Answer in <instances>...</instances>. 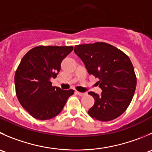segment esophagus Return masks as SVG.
<instances>
[{"mask_svg": "<svg viewBox=\"0 0 152 152\" xmlns=\"http://www.w3.org/2000/svg\"><path fill=\"white\" fill-rule=\"evenodd\" d=\"M76 93L78 94V95L80 96H85V94H86L85 93H82V92H79V91H76Z\"/></svg>", "mask_w": 152, "mask_h": 152, "instance_id": "34e87169", "label": "esophagus"}]
</instances>
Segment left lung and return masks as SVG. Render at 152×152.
<instances>
[{
	"label": "left lung",
	"instance_id": "8db88e82",
	"mask_svg": "<svg viewBox=\"0 0 152 152\" xmlns=\"http://www.w3.org/2000/svg\"><path fill=\"white\" fill-rule=\"evenodd\" d=\"M88 73L99 79L102 92L88 94L95 102L88 114L100 121L113 120L122 115L130 104L137 86L133 64L126 53L110 44L96 42L75 46Z\"/></svg>",
	"mask_w": 152,
	"mask_h": 152
}]
</instances>
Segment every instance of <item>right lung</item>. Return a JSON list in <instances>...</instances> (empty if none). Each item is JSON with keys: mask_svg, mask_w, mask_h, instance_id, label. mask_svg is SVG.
I'll return each mask as SVG.
<instances>
[{"mask_svg": "<svg viewBox=\"0 0 152 152\" xmlns=\"http://www.w3.org/2000/svg\"><path fill=\"white\" fill-rule=\"evenodd\" d=\"M73 50L72 46L39 45L28 51L20 61L15 74L16 96L34 118H53L74 94L72 89L55 88L50 81L51 77H56L61 61Z\"/></svg>", "mask_w": 152, "mask_h": 152, "instance_id": "right-lung-1", "label": "right lung"}]
</instances>
